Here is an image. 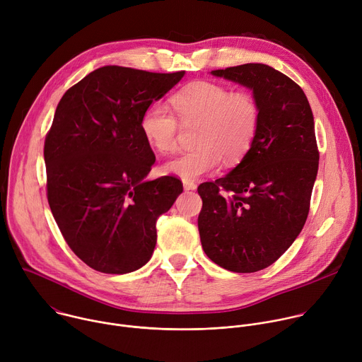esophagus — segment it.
Listing matches in <instances>:
<instances>
[{
    "label": "esophagus",
    "mask_w": 362,
    "mask_h": 362,
    "mask_svg": "<svg viewBox=\"0 0 362 362\" xmlns=\"http://www.w3.org/2000/svg\"><path fill=\"white\" fill-rule=\"evenodd\" d=\"M183 187H185V190H194L196 183L193 180H183Z\"/></svg>",
    "instance_id": "34e87169"
}]
</instances>
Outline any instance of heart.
Segmentation results:
<instances>
[{
    "instance_id": "obj_1",
    "label": "heart",
    "mask_w": 362,
    "mask_h": 362,
    "mask_svg": "<svg viewBox=\"0 0 362 362\" xmlns=\"http://www.w3.org/2000/svg\"><path fill=\"white\" fill-rule=\"evenodd\" d=\"M170 105L182 126L199 124L197 147L166 162L163 172L183 180L196 179L215 170L222 160L225 165L240 162L252 147L259 126V106L250 93L194 81L175 93ZM174 115L160 103H151L140 117L146 141L159 153L176 150L180 126Z\"/></svg>"
}]
</instances>
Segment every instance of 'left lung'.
I'll return each mask as SVG.
<instances>
[{"label":"left lung","instance_id":"obj_1","mask_svg":"<svg viewBox=\"0 0 362 362\" xmlns=\"http://www.w3.org/2000/svg\"><path fill=\"white\" fill-rule=\"evenodd\" d=\"M212 74L253 90L259 126L230 173L199 185L200 242L221 268L257 272L279 259L306 222L320 165L314 116L303 90L267 64Z\"/></svg>","mask_w":362,"mask_h":362}]
</instances>
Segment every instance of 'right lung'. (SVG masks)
<instances>
[{
  "instance_id": "right-lung-1",
  "label": "right lung",
  "mask_w": 362,
  "mask_h": 362,
  "mask_svg": "<svg viewBox=\"0 0 362 362\" xmlns=\"http://www.w3.org/2000/svg\"><path fill=\"white\" fill-rule=\"evenodd\" d=\"M183 74L105 66L59 103L44 141L47 199L64 240L94 271L147 264L156 222L183 192L175 176L144 180L156 158L140 130L146 107Z\"/></svg>"
}]
</instances>
